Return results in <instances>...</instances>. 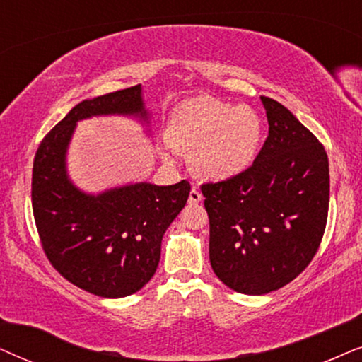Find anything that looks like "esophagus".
<instances>
[{"label":"esophagus","mask_w":362,"mask_h":362,"mask_svg":"<svg viewBox=\"0 0 362 362\" xmlns=\"http://www.w3.org/2000/svg\"><path fill=\"white\" fill-rule=\"evenodd\" d=\"M200 202H202V194H200V192L197 190L195 187H194V189L190 190V195H189V204H194V205H197V204H200Z\"/></svg>","instance_id":"34e87169"}]
</instances>
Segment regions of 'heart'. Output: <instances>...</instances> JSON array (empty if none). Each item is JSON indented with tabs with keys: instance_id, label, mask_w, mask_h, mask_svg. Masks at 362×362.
<instances>
[{
	"instance_id": "b5f03b06",
	"label": "heart",
	"mask_w": 362,
	"mask_h": 362,
	"mask_svg": "<svg viewBox=\"0 0 362 362\" xmlns=\"http://www.w3.org/2000/svg\"><path fill=\"white\" fill-rule=\"evenodd\" d=\"M262 141L263 122L257 110L209 95L178 104L165 129L167 146L190 153L192 172L206 182L231 180L247 172Z\"/></svg>"
}]
</instances>
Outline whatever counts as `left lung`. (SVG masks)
<instances>
[{
    "label": "left lung",
    "instance_id": "obj_1",
    "mask_svg": "<svg viewBox=\"0 0 362 362\" xmlns=\"http://www.w3.org/2000/svg\"><path fill=\"white\" fill-rule=\"evenodd\" d=\"M268 137L242 175L202 185L210 218V264L243 295L293 281L317 252L329 206L325 147L285 105L262 95Z\"/></svg>",
    "mask_w": 362,
    "mask_h": 362
}]
</instances>
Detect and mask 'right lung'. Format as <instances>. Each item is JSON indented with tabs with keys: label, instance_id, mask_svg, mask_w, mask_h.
Masks as SVG:
<instances>
[{
	"label": "right lung",
	"instance_id": "add662e5",
	"mask_svg": "<svg viewBox=\"0 0 362 362\" xmlns=\"http://www.w3.org/2000/svg\"><path fill=\"white\" fill-rule=\"evenodd\" d=\"M100 115L134 117L148 132L142 86L83 100L42 139L33 165V214L47 259L67 281L95 296L124 298L151 281L163 233L185 206L190 184L81 190L67 173V151L77 122Z\"/></svg>",
	"mask_w": 362,
	"mask_h": 362
}]
</instances>
